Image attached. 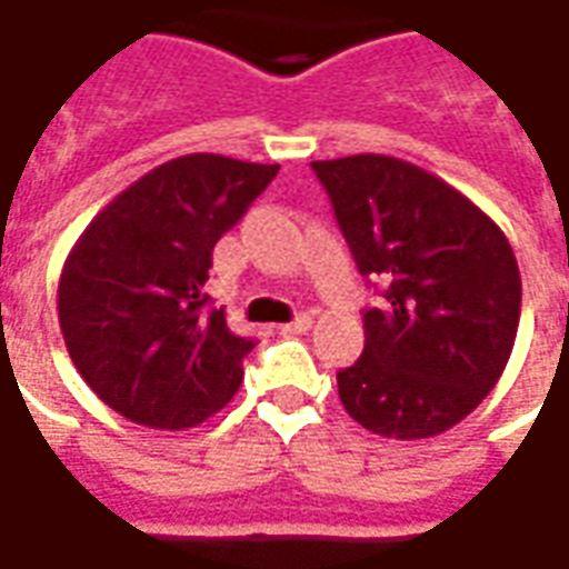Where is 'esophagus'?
<instances>
[{
    "mask_svg": "<svg viewBox=\"0 0 569 569\" xmlns=\"http://www.w3.org/2000/svg\"><path fill=\"white\" fill-rule=\"evenodd\" d=\"M310 326H313V320H310L308 313H301V317H296L292 322L280 326V332H283V335H301V332H308Z\"/></svg>",
    "mask_w": 569,
    "mask_h": 569,
    "instance_id": "obj_1",
    "label": "esophagus"
}]
</instances>
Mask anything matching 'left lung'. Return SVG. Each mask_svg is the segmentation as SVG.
I'll return each instance as SVG.
<instances>
[{
    "label": "left lung",
    "mask_w": 569,
    "mask_h": 569,
    "mask_svg": "<svg viewBox=\"0 0 569 569\" xmlns=\"http://www.w3.org/2000/svg\"><path fill=\"white\" fill-rule=\"evenodd\" d=\"M362 277L387 283L362 313L366 350L338 371L341 406L383 439H429L497 387L521 317V273L500 224L390 154L313 161Z\"/></svg>",
    "instance_id": "obj_1"
}]
</instances>
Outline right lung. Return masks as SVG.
I'll return each mask as SVG.
<instances>
[{"label": "right lung", "mask_w": 569, "mask_h": 569, "mask_svg": "<svg viewBox=\"0 0 569 569\" xmlns=\"http://www.w3.org/2000/svg\"><path fill=\"white\" fill-rule=\"evenodd\" d=\"M280 163L182 154L93 216L69 252L57 317L69 359L106 406L151 429H188L222 411L256 347L207 308L212 247Z\"/></svg>", "instance_id": "obj_1"}]
</instances>
